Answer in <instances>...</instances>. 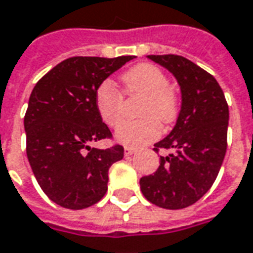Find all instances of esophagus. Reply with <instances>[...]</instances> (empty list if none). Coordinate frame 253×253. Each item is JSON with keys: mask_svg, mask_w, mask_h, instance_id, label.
Returning a JSON list of instances; mask_svg holds the SVG:
<instances>
[{"mask_svg": "<svg viewBox=\"0 0 253 253\" xmlns=\"http://www.w3.org/2000/svg\"><path fill=\"white\" fill-rule=\"evenodd\" d=\"M137 152V149H134V148H125V155L126 156H130V155H133V154H135Z\"/></svg>", "mask_w": 253, "mask_h": 253, "instance_id": "1", "label": "esophagus"}]
</instances>
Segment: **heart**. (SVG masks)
<instances>
[{"label": "heart", "instance_id": "heart-1", "mask_svg": "<svg viewBox=\"0 0 253 253\" xmlns=\"http://www.w3.org/2000/svg\"><path fill=\"white\" fill-rule=\"evenodd\" d=\"M128 97H141L140 120L125 122L116 130V138L127 147H142L161 135V124L170 125L178 113L176 92L161 69L140 63L122 76ZM95 106L105 125L116 127L123 116V98L111 82H104L95 92Z\"/></svg>", "mask_w": 253, "mask_h": 253}]
</instances>
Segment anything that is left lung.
<instances>
[{"mask_svg": "<svg viewBox=\"0 0 253 253\" xmlns=\"http://www.w3.org/2000/svg\"><path fill=\"white\" fill-rule=\"evenodd\" d=\"M169 70L181 90L176 126L154 151L161 156L155 173L141 177L142 195L165 209H183L201 199L214 183L227 149L228 105L216 79L180 55H148Z\"/></svg>", "mask_w": 253, "mask_h": 253, "instance_id": "1", "label": "left lung"}]
</instances>
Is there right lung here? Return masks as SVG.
<instances>
[{
  "instance_id": "add662e5",
  "label": "right lung",
  "mask_w": 253,
  "mask_h": 253,
  "mask_svg": "<svg viewBox=\"0 0 253 253\" xmlns=\"http://www.w3.org/2000/svg\"><path fill=\"white\" fill-rule=\"evenodd\" d=\"M133 56L68 58L33 88L25 115L26 154L48 198L62 208L84 209L108 190V170L123 159L122 145L91 148L111 138L99 118L95 92L105 79Z\"/></svg>"
}]
</instances>
